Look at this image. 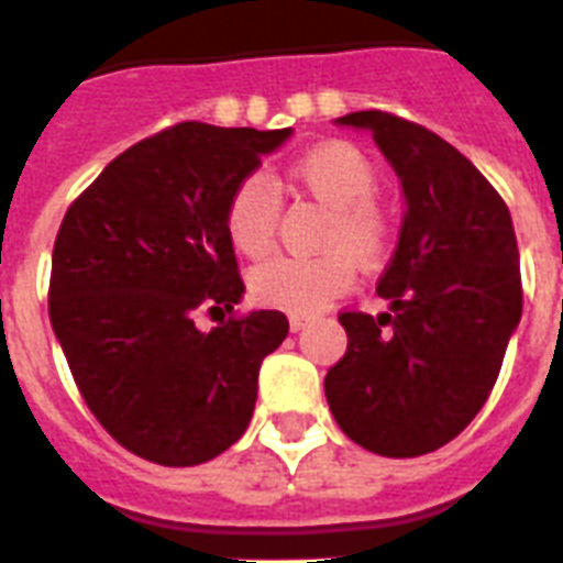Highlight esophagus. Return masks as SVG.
Listing matches in <instances>:
<instances>
[{"mask_svg":"<svg viewBox=\"0 0 563 563\" xmlns=\"http://www.w3.org/2000/svg\"><path fill=\"white\" fill-rule=\"evenodd\" d=\"M289 327H291V332H300V329L309 327V318H303V314H291Z\"/></svg>","mask_w":563,"mask_h":563,"instance_id":"obj_1","label":"esophagus"}]
</instances>
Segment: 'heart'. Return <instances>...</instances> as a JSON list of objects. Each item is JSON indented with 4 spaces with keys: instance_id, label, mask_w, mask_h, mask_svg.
Wrapping results in <instances>:
<instances>
[{
    "instance_id": "b5f03b06",
    "label": "heart",
    "mask_w": 563,
    "mask_h": 563,
    "mask_svg": "<svg viewBox=\"0 0 563 563\" xmlns=\"http://www.w3.org/2000/svg\"><path fill=\"white\" fill-rule=\"evenodd\" d=\"M291 185L329 208L321 245L312 257H274L254 268L251 286L260 300L289 309L318 312L344 295L355 280V257L376 263L390 245V217L373 199L376 170L361 150L346 141H323L306 150L289 167ZM280 222V199L263 176H245L231 190L225 208L228 240L245 257H263L274 245Z\"/></svg>"
}]
</instances>
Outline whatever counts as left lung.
<instances>
[{"instance_id": "1", "label": "left lung", "mask_w": 563, "mask_h": 563, "mask_svg": "<svg viewBox=\"0 0 563 563\" xmlns=\"http://www.w3.org/2000/svg\"><path fill=\"white\" fill-rule=\"evenodd\" d=\"M399 176L405 219L376 291L382 314L341 312L346 353L323 378L338 428L382 456L431 454L486 405L520 323L518 240L486 176L437 132L350 112Z\"/></svg>"}]
</instances>
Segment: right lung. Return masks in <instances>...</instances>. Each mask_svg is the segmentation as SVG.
Instances as JSON below:
<instances>
[{
  "label": "right lung",
  "mask_w": 563,
  "mask_h": 563,
  "mask_svg": "<svg viewBox=\"0 0 563 563\" xmlns=\"http://www.w3.org/2000/svg\"><path fill=\"white\" fill-rule=\"evenodd\" d=\"M291 130L185 121L107 164L63 217L48 318L98 422L150 463H208L240 440L260 364L289 335L277 309L225 318L245 295L228 196ZM202 311L220 318L205 333Z\"/></svg>",
  "instance_id": "1"
}]
</instances>
